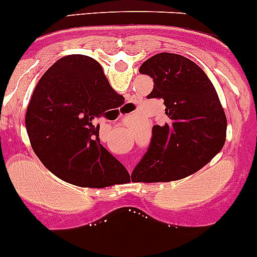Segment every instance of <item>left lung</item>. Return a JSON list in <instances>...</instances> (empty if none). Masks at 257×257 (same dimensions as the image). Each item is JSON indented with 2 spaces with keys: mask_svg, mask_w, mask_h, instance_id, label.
<instances>
[{
  "mask_svg": "<svg viewBox=\"0 0 257 257\" xmlns=\"http://www.w3.org/2000/svg\"><path fill=\"white\" fill-rule=\"evenodd\" d=\"M153 79L148 98L163 99L167 121L153 125L148 151L133 173L144 182L184 178L207 164L226 141L225 111L205 71L187 57L161 52L142 64Z\"/></svg>",
  "mask_w": 257,
  "mask_h": 257,
  "instance_id": "obj_1",
  "label": "left lung"
}]
</instances>
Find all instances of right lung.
I'll return each instance as SVG.
<instances>
[{
    "label": "right lung",
    "instance_id": "add662e5",
    "mask_svg": "<svg viewBox=\"0 0 257 257\" xmlns=\"http://www.w3.org/2000/svg\"><path fill=\"white\" fill-rule=\"evenodd\" d=\"M121 101L96 60L61 57L41 76L27 106L32 149L47 169L70 183L93 188L123 183L128 171L100 144L96 123Z\"/></svg>",
    "mask_w": 257,
    "mask_h": 257
}]
</instances>
